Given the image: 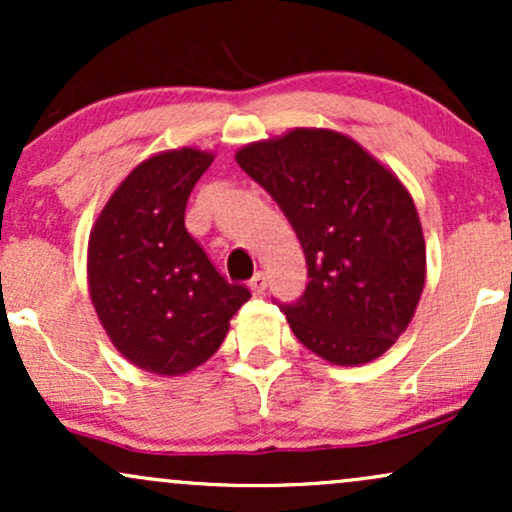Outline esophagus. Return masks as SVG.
I'll return each mask as SVG.
<instances>
[{
	"label": "esophagus",
	"mask_w": 512,
	"mask_h": 512,
	"mask_svg": "<svg viewBox=\"0 0 512 512\" xmlns=\"http://www.w3.org/2000/svg\"><path fill=\"white\" fill-rule=\"evenodd\" d=\"M250 289L255 293H262L264 289H267V274L255 272V276L250 279Z\"/></svg>",
	"instance_id": "esophagus-1"
}]
</instances>
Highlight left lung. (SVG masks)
<instances>
[{"label": "left lung", "mask_w": 512, "mask_h": 512, "mask_svg": "<svg viewBox=\"0 0 512 512\" xmlns=\"http://www.w3.org/2000/svg\"><path fill=\"white\" fill-rule=\"evenodd\" d=\"M236 161L301 240L308 286L296 303H279L298 342L337 366L383 356L426 281L424 231L402 182L332 129L248 144Z\"/></svg>", "instance_id": "left-lung-1"}]
</instances>
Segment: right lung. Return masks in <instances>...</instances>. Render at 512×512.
Segmentation results:
<instances>
[{
	"label": "right lung",
	"mask_w": 512,
	"mask_h": 512,
	"mask_svg": "<svg viewBox=\"0 0 512 512\" xmlns=\"http://www.w3.org/2000/svg\"><path fill=\"white\" fill-rule=\"evenodd\" d=\"M211 161L207 151L178 149L139 163L88 240V289L110 342L156 375L187 373L214 356L250 298L185 228L187 199Z\"/></svg>",
	"instance_id": "1"
}]
</instances>
